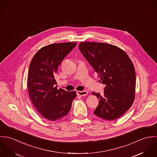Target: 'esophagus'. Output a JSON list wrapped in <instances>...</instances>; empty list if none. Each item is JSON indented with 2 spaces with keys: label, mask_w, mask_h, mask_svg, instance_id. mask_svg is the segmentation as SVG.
<instances>
[{
  "label": "esophagus",
  "mask_w": 157,
  "mask_h": 157,
  "mask_svg": "<svg viewBox=\"0 0 157 157\" xmlns=\"http://www.w3.org/2000/svg\"><path fill=\"white\" fill-rule=\"evenodd\" d=\"M77 95H80V96H85L88 94V91H86V90L77 91Z\"/></svg>",
  "instance_id": "esophagus-1"
}]
</instances>
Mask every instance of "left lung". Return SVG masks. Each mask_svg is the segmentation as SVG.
I'll return each instance as SVG.
<instances>
[{"mask_svg": "<svg viewBox=\"0 0 157 157\" xmlns=\"http://www.w3.org/2000/svg\"><path fill=\"white\" fill-rule=\"evenodd\" d=\"M78 48L105 85L103 95L92 92L100 100L94 113L107 120L120 117L134 101L136 75L132 62L115 45L84 42Z\"/></svg>", "mask_w": 157, "mask_h": 157, "instance_id": "obj_1", "label": "left lung"}]
</instances>
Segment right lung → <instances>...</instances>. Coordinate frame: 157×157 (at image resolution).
Returning a JSON list of instances; mask_svg holds the SVG:
<instances>
[{
    "label": "right lung",
    "instance_id": "1",
    "mask_svg": "<svg viewBox=\"0 0 157 157\" xmlns=\"http://www.w3.org/2000/svg\"><path fill=\"white\" fill-rule=\"evenodd\" d=\"M76 42L46 45L34 55L29 65L27 86L31 100L40 114L54 121L69 112L75 91L57 90L54 74L63 59L75 46Z\"/></svg>",
    "mask_w": 157,
    "mask_h": 157
}]
</instances>
